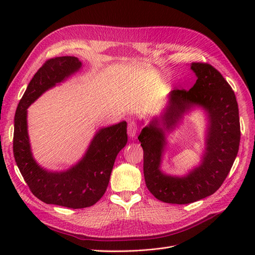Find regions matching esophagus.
Masks as SVG:
<instances>
[{"label": "esophagus", "mask_w": 255, "mask_h": 255, "mask_svg": "<svg viewBox=\"0 0 255 255\" xmlns=\"http://www.w3.org/2000/svg\"><path fill=\"white\" fill-rule=\"evenodd\" d=\"M138 126L135 121H130L128 126V134L130 138H134L137 135Z\"/></svg>", "instance_id": "esophagus-1"}]
</instances>
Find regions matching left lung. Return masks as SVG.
<instances>
[{"label":"left lung","mask_w":255,"mask_h":255,"mask_svg":"<svg viewBox=\"0 0 255 255\" xmlns=\"http://www.w3.org/2000/svg\"><path fill=\"white\" fill-rule=\"evenodd\" d=\"M197 81L189 90L175 89L169 94L168 106L160 117H154L138 136L143 149V175L149 191L160 201L188 204L217 191L237 156L241 141L238 105L234 91L213 66L192 63ZM208 114L206 151L200 165L186 176L166 175L160 170L170 131L192 107Z\"/></svg>","instance_id":"left-lung-1"}]
</instances>
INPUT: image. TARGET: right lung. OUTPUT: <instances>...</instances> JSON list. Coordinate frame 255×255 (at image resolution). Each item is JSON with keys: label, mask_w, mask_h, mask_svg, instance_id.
<instances>
[{"label": "right lung", "mask_w": 255, "mask_h": 255, "mask_svg": "<svg viewBox=\"0 0 255 255\" xmlns=\"http://www.w3.org/2000/svg\"><path fill=\"white\" fill-rule=\"evenodd\" d=\"M82 68L74 56L45 61L36 72L14 116L13 156L30 191L47 204L84 208L97 203L109 186L118 153L128 142L127 122L99 129L81 160L65 171H49L36 163L27 133V109L43 92L66 81Z\"/></svg>", "instance_id": "obj_1"}]
</instances>
